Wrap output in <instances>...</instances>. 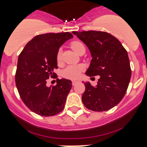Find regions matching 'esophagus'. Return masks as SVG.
Listing matches in <instances>:
<instances>
[{"instance_id": "obj_1", "label": "esophagus", "mask_w": 147, "mask_h": 147, "mask_svg": "<svg viewBox=\"0 0 147 147\" xmlns=\"http://www.w3.org/2000/svg\"><path fill=\"white\" fill-rule=\"evenodd\" d=\"M78 81H76V80H73L72 82V85H75V84H78Z\"/></svg>"}]
</instances>
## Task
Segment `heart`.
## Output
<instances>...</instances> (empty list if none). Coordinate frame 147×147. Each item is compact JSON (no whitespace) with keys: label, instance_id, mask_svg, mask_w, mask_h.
I'll return each mask as SVG.
<instances>
[{"label":"heart","instance_id":"1","mask_svg":"<svg viewBox=\"0 0 147 147\" xmlns=\"http://www.w3.org/2000/svg\"><path fill=\"white\" fill-rule=\"evenodd\" d=\"M83 45L80 42H74L71 44V47L72 50L78 53V50ZM62 56V49L60 48L57 53V60H60ZM84 70V66L82 65H71L66 67L63 70L62 75L65 78L70 80H76L80 78L81 73Z\"/></svg>","mask_w":147,"mask_h":147}]
</instances>
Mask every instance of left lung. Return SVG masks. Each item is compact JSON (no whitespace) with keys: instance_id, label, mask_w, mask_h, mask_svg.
Instances as JSON below:
<instances>
[{"instance_id":"left-lung-1","label":"left lung","mask_w":147,"mask_h":147,"mask_svg":"<svg viewBox=\"0 0 147 147\" xmlns=\"http://www.w3.org/2000/svg\"><path fill=\"white\" fill-rule=\"evenodd\" d=\"M88 47L92 57L85 74L100 75L97 86L84 82L82 96L84 106L94 112L109 110L119 103L127 92L131 67L127 50L119 40L102 31H73Z\"/></svg>"}]
</instances>
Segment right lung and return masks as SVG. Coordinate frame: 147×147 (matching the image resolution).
<instances>
[{
	"mask_svg": "<svg viewBox=\"0 0 147 147\" xmlns=\"http://www.w3.org/2000/svg\"><path fill=\"white\" fill-rule=\"evenodd\" d=\"M73 38L69 32L45 33L34 37L25 46L18 60L16 84L25 105L32 112L50 117L65 107L72 82L57 79V84L46 85L57 68V53L64 42Z\"/></svg>",
	"mask_w": 147,
	"mask_h": 147,
	"instance_id": "right-lung-1",
	"label": "right lung"
}]
</instances>
